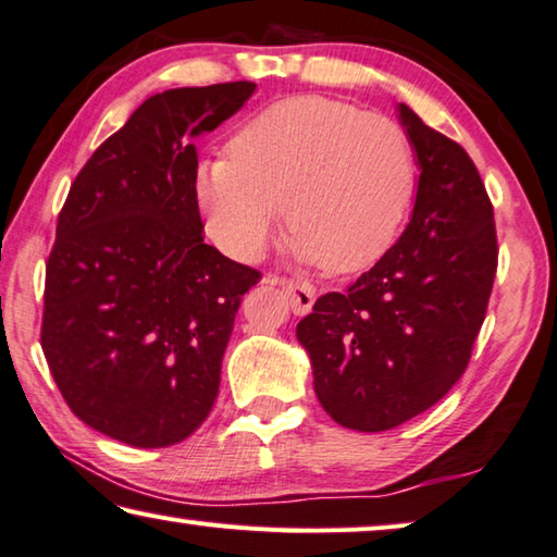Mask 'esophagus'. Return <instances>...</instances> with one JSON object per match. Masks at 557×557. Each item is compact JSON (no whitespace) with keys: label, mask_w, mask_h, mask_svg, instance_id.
I'll return each instance as SVG.
<instances>
[{"label":"esophagus","mask_w":557,"mask_h":557,"mask_svg":"<svg viewBox=\"0 0 557 557\" xmlns=\"http://www.w3.org/2000/svg\"><path fill=\"white\" fill-rule=\"evenodd\" d=\"M269 281L286 290V296L290 300V311L296 315H306L311 311L315 300V288L311 284H306V281H294V278H269Z\"/></svg>","instance_id":"1"}]
</instances>
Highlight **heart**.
<instances>
[{"instance_id":"heart-1","label":"heart","mask_w":557,"mask_h":557,"mask_svg":"<svg viewBox=\"0 0 557 557\" xmlns=\"http://www.w3.org/2000/svg\"><path fill=\"white\" fill-rule=\"evenodd\" d=\"M230 154L199 162L195 197L207 234L239 261L261 257L286 207L298 259L358 271L389 249L412 205L405 127L341 100H278L234 135Z\"/></svg>"}]
</instances>
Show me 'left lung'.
I'll return each instance as SVG.
<instances>
[{"mask_svg":"<svg viewBox=\"0 0 557 557\" xmlns=\"http://www.w3.org/2000/svg\"><path fill=\"white\" fill-rule=\"evenodd\" d=\"M419 182L407 230L296 335L335 422L385 432L440 403L467 370L498 267L494 207L467 150L399 103Z\"/></svg>","mask_w":557,"mask_h":557,"instance_id":"left-lung-1","label":"left lung"}]
</instances>
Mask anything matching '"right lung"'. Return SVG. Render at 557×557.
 Listing matches in <instances>:
<instances>
[{
    "instance_id": "right-lung-1",
    "label": "right lung",
    "mask_w": 557,
    "mask_h": 557,
    "mask_svg": "<svg viewBox=\"0 0 557 557\" xmlns=\"http://www.w3.org/2000/svg\"><path fill=\"white\" fill-rule=\"evenodd\" d=\"M253 90L234 81L150 96L69 189L41 348L71 412L111 440L177 444L214 405L234 315L261 273L205 244L193 138Z\"/></svg>"
}]
</instances>
